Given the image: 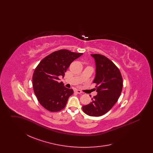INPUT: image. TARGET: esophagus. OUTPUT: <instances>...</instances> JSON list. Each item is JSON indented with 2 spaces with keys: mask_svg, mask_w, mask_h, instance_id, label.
I'll list each match as a JSON object with an SVG mask.
<instances>
[{
  "mask_svg": "<svg viewBox=\"0 0 153 153\" xmlns=\"http://www.w3.org/2000/svg\"><path fill=\"white\" fill-rule=\"evenodd\" d=\"M74 92H76V93H77V94H79L82 93V92H81L80 90H79V89H75V90H74Z\"/></svg>",
  "mask_w": 153,
  "mask_h": 153,
  "instance_id": "34e87169",
  "label": "esophagus"
}]
</instances>
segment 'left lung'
Masks as SVG:
<instances>
[{"label":"left lung","mask_w":153,"mask_h":153,"mask_svg":"<svg viewBox=\"0 0 153 153\" xmlns=\"http://www.w3.org/2000/svg\"><path fill=\"white\" fill-rule=\"evenodd\" d=\"M96 75L93 82L96 84L97 95L91 98L92 102L82 106V110L91 117H100L112 108L120 97L123 79L119 69L105 56L94 54Z\"/></svg>","instance_id":"8db88e82"}]
</instances>
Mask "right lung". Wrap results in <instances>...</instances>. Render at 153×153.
<instances>
[{
	"mask_svg": "<svg viewBox=\"0 0 153 153\" xmlns=\"http://www.w3.org/2000/svg\"><path fill=\"white\" fill-rule=\"evenodd\" d=\"M81 55L61 49L45 57L36 66L33 75V87L38 102L45 109L57 112L64 108L73 90L65 87L62 82H58L59 76L64 77L71 64Z\"/></svg>",
	"mask_w": 153,
	"mask_h": 153,
	"instance_id": "obj_1",
	"label": "right lung"
}]
</instances>
